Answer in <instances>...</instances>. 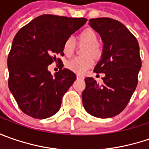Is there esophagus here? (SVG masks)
<instances>
[{"label":"esophagus","mask_w":149,"mask_h":149,"mask_svg":"<svg viewBox=\"0 0 149 149\" xmlns=\"http://www.w3.org/2000/svg\"><path fill=\"white\" fill-rule=\"evenodd\" d=\"M76 77H77V79H84L83 76H82V75H80V74H79L76 75Z\"/></svg>","instance_id":"esophagus-1"}]
</instances>
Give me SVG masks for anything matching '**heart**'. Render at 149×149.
I'll list each match as a JSON object with an SVG mask.
<instances>
[{
    "label": "heart",
    "mask_w": 149,
    "mask_h": 149,
    "mask_svg": "<svg viewBox=\"0 0 149 149\" xmlns=\"http://www.w3.org/2000/svg\"><path fill=\"white\" fill-rule=\"evenodd\" d=\"M79 43L87 44L84 49V54H91L95 58L100 57L102 49L100 44L98 43L97 33L92 29H86L81 31L78 36ZM75 49V42L72 37H68L63 44V52L65 56H71ZM94 65V60L90 55L84 57H76L70 60L66 66L72 71L78 74H84L87 70L91 68Z\"/></svg>",
    "instance_id": "b5f03b06"
}]
</instances>
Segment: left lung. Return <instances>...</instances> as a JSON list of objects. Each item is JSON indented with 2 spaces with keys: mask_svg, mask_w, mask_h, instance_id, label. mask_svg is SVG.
Instances as JSON below:
<instances>
[{
  "mask_svg": "<svg viewBox=\"0 0 149 149\" xmlns=\"http://www.w3.org/2000/svg\"><path fill=\"white\" fill-rule=\"evenodd\" d=\"M89 25L104 43L101 60L94 71L104 73V77L101 86L94 78L84 79V108L95 117H114L125 109L138 84L142 65L139 42L126 26L111 18L91 19Z\"/></svg>",
  "mask_w": 149,
  "mask_h": 149,
  "instance_id": "8db88e82",
  "label": "left lung"
}]
</instances>
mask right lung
Here are the masks:
<instances>
[{"label":"right lung","instance_id":"right-lung-1","mask_svg":"<svg viewBox=\"0 0 149 149\" xmlns=\"http://www.w3.org/2000/svg\"><path fill=\"white\" fill-rule=\"evenodd\" d=\"M86 21V18L42 15L16 33L7 60L8 85L23 113L43 119L59 111L76 75L68 69L52 75L48 65L62 62L56 56L64 55L65 40Z\"/></svg>","mask_w":149,"mask_h":149}]
</instances>
